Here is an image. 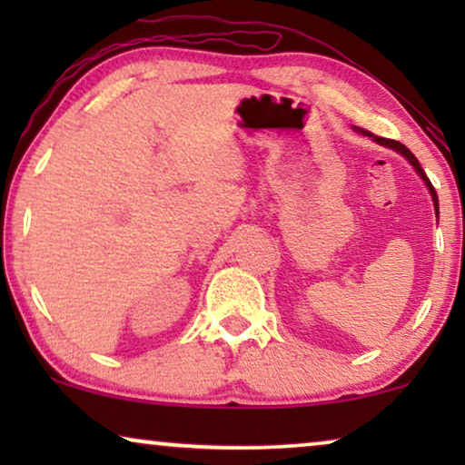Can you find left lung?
<instances>
[{"label": "left lung", "mask_w": 465, "mask_h": 465, "mask_svg": "<svg viewBox=\"0 0 465 465\" xmlns=\"http://www.w3.org/2000/svg\"><path fill=\"white\" fill-rule=\"evenodd\" d=\"M353 131L355 133H361V135H366V137H372V142H377L379 145H385V148H391V150H396L398 154H402L406 161H409L411 164H412V169L417 171V175L421 177V180L425 182V186H428V190H430V194H431V201H434V209H436V215H438V194H436V190H434V186H431V182L428 180V175H425V171L421 169V164H419V161L415 158V154H412V152L406 148V145H402L400 142H393V139H385V137H379V135H372L371 131H364V129H360V126H353Z\"/></svg>", "instance_id": "1"}]
</instances>
